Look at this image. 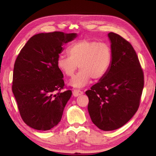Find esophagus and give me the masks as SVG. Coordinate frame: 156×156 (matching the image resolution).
I'll return each instance as SVG.
<instances>
[{
  "label": "esophagus",
  "instance_id": "34e87169",
  "mask_svg": "<svg viewBox=\"0 0 156 156\" xmlns=\"http://www.w3.org/2000/svg\"><path fill=\"white\" fill-rule=\"evenodd\" d=\"M83 94V92L80 90H79V89H75L73 92V96H75V97H77L80 95H82Z\"/></svg>",
  "mask_w": 156,
  "mask_h": 156
}]
</instances>
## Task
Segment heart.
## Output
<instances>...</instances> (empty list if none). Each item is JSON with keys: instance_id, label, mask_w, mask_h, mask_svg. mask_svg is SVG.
Returning a JSON list of instances; mask_svg holds the SVG:
<instances>
[{"instance_id": "heart-1", "label": "heart", "mask_w": 156, "mask_h": 156, "mask_svg": "<svg viewBox=\"0 0 156 156\" xmlns=\"http://www.w3.org/2000/svg\"><path fill=\"white\" fill-rule=\"evenodd\" d=\"M69 55H60L56 64L64 75L72 77L79 67L77 74L71 80L70 84L81 88L90 81L100 79L106 75L111 66L112 51L105 43L90 40H79L71 44L68 49Z\"/></svg>"}]
</instances>
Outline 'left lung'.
Masks as SVG:
<instances>
[{"mask_svg":"<svg viewBox=\"0 0 156 156\" xmlns=\"http://www.w3.org/2000/svg\"><path fill=\"white\" fill-rule=\"evenodd\" d=\"M112 60L106 75L86 91L88 111L99 129L112 131L123 126L137 111L144 75L135 51L120 35L108 34Z\"/></svg>","mask_w":156,"mask_h":156,"instance_id":"8db88e82","label":"left lung"}]
</instances>
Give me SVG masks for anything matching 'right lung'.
<instances>
[{"instance_id": "1", "label": "right lung", "mask_w": 156, "mask_h": 156, "mask_svg": "<svg viewBox=\"0 0 156 156\" xmlns=\"http://www.w3.org/2000/svg\"><path fill=\"white\" fill-rule=\"evenodd\" d=\"M77 36L76 33H40L31 37L17 56L12 92L23 120L33 129L49 130L62 119L72 92H60L64 75L56 60L63 46Z\"/></svg>"}]
</instances>
